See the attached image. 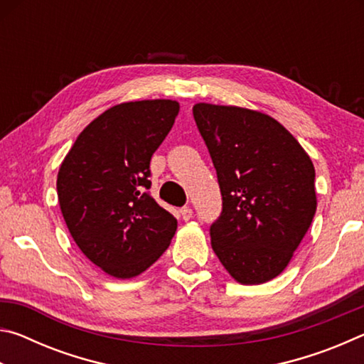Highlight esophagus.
Segmentation results:
<instances>
[{"instance_id":"34e87169","label":"esophagus","mask_w":364,"mask_h":364,"mask_svg":"<svg viewBox=\"0 0 364 364\" xmlns=\"http://www.w3.org/2000/svg\"><path fill=\"white\" fill-rule=\"evenodd\" d=\"M180 215H181V218L184 221H189L191 218H193V208L184 207V208H181V210H180Z\"/></svg>"}]
</instances>
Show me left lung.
I'll use <instances>...</instances> for the list:
<instances>
[{
	"instance_id": "8db88e82",
	"label": "left lung",
	"mask_w": 364,
	"mask_h": 364,
	"mask_svg": "<svg viewBox=\"0 0 364 364\" xmlns=\"http://www.w3.org/2000/svg\"><path fill=\"white\" fill-rule=\"evenodd\" d=\"M193 114L223 197L212 249L239 284L268 282L286 269L315 217L311 159L258 110L197 102Z\"/></svg>"
}]
</instances>
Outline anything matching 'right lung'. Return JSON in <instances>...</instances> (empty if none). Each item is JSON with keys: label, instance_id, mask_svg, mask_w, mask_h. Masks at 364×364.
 <instances>
[{"label": "right lung", "instance_id": "1", "mask_svg": "<svg viewBox=\"0 0 364 364\" xmlns=\"http://www.w3.org/2000/svg\"><path fill=\"white\" fill-rule=\"evenodd\" d=\"M180 102L112 106L83 128L58 173L59 207L83 255L117 279H132L168 249L176 218L147 193L152 154Z\"/></svg>", "mask_w": 364, "mask_h": 364}]
</instances>
